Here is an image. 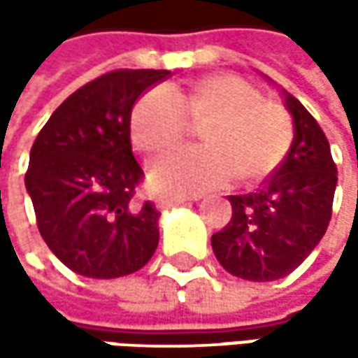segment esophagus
<instances>
[{
    "mask_svg": "<svg viewBox=\"0 0 358 358\" xmlns=\"http://www.w3.org/2000/svg\"><path fill=\"white\" fill-rule=\"evenodd\" d=\"M186 201H190V199H188V196H178V194H162V196L157 199V207H159V209H170V207L182 205V203H186Z\"/></svg>",
    "mask_w": 358,
    "mask_h": 358,
    "instance_id": "1",
    "label": "esophagus"
}]
</instances>
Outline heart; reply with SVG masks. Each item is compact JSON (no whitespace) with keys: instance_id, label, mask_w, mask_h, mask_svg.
I'll list each match as a JSON object with an SVG mask.
<instances>
[{"instance_id":"1","label":"heart","mask_w":358,"mask_h":358,"mask_svg":"<svg viewBox=\"0 0 358 358\" xmlns=\"http://www.w3.org/2000/svg\"><path fill=\"white\" fill-rule=\"evenodd\" d=\"M201 126V149L159 159L149 180L166 192L196 194L232 178L252 182L271 174L286 157L292 122L286 109L263 101L259 89L232 74L207 76L190 89H153L130 115V138L147 155H164Z\"/></svg>"}]
</instances>
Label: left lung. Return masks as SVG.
<instances>
[{"label":"left lung","instance_id":"obj_1","mask_svg":"<svg viewBox=\"0 0 358 358\" xmlns=\"http://www.w3.org/2000/svg\"><path fill=\"white\" fill-rule=\"evenodd\" d=\"M282 97L294 124L288 155L257 190L228 196L232 217L211 236L222 267L250 282L280 280L311 255L331 220L338 184L322 126L288 91Z\"/></svg>","mask_w":358,"mask_h":358}]
</instances>
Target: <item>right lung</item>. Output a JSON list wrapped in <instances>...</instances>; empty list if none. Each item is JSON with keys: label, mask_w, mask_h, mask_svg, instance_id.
Listing matches in <instances>:
<instances>
[{"label": "right lung", "mask_w": 358, "mask_h": 358, "mask_svg": "<svg viewBox=\"0 0 358 358\" xmlns=\"http://www.w3.org/2000/svg\"><path fill=\"white\" fill-rule=\"evenodd\" d=\"M168 70H113L51 113L31 149L27 190L51 252L85 278L138 271L159 243V211L134 199L143 170L132 155L136 99Z\"/></svg>", "instance_id": "obj_1"}]
</instances>
